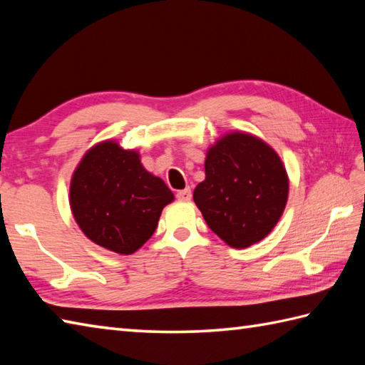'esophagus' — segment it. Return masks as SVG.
Masks as SVG:
<instances>
[{"instance_id": "esophagus-1", "label": "esophagus", "mask_w": 365, "mask_h": 365, "mask_svg": "<svg viewBox=\"0 0 365 365\" xmlns=\"http://www.w3.org/2000/svg\"><path fill=\"white\" fill-rule=\"evenodd\" d=\"M192 195H191V190L190 188H185V190H180L177 191V199L178 200H183V202H188V200H191Z\"/></svg>"}]
</instances>
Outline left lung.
Masks as SVG:
<instances>
[{
	"mask_svg": "<svg viewBox=\"0 0 365 365\" xmlns=\"http://www.w3.org/2000/svg\"><path fill=\"white\" fill-rule=\"evenodd\" d=\"M192 199L222 242L245 250L265 238L281 220L289 175L273 147L246 131H230L208 147L205 180Z\"/></svg>",
	"mask_w": 365,
	"mask_h": 365,
	"instance_id": "left-lung-1",
	"label": "left lung"
}]
</instances>
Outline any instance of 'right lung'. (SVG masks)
Listing matches in <instances>:
<instances>
[{
    "label": "right lung",
    "instance_id": "add662e5",
    "mask_svg": "<svg viewBox=\"0 0 365 365\" xmlns=\"http://www.w3.org/2000/svg\"><path fill=\"white\" fill-rule=\"evenodd\" d=\"M173 191L150 174L135 149L114 139L97 143L83 155L71 180L73 218L91 242L130 255L149 240Z\"/></svg>",
    "mask_w": 365,
    "mask_h": 365
}]
</instances>
